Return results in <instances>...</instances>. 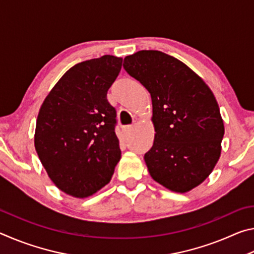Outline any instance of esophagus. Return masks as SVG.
Wrapping results in <instances>:
<instances>
[{
  "mask_svg": "<svg viewBox=\"0 0 254 254\" xmlns=\"http://www.w3.org/2000/svg\"><path fill=\"white\" fill-rule=\"evenodd\" d=\"M132 128H133L132 126H126V127H123V132L126 133V134H128V133L132 131Z\"/></svg>",
  "mask_w": 254,
  "mask_h": 254,
  "instance_id": "34e87169",
  "label": "esophagus"
}]
</instances>
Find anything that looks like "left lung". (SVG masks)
Returning <instances> with one entry per match:
<instances>
[{"label": "left lung", "mask_w": 254, "mask_h": 254, "mask_svg": "<svg viewBox=\"0 0 254 254\" xmlns=\"http://www.w3.org/2000/svg\"><path fill=\"white\" fill-rule=\"evenodd\" d=\"M123 67L151 95L156 135L144 154L149 174L174 191L198 186L216 165L224 135L214 94L190 68L161 51H137Z\"/></svg>", "instance_id": "8db88e82"}]
</instances>
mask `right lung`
I'll use <instances>...</instances> for the list:
<instances>
[{"instance_id": "right-lung-1", "label": "right lung", "mask_w": 254, "mask_h": 254, "mask_svg": "<svg viewBox=\"0 0 254 254\" xmlns=\"http://www.w3.org/2000/svg\"><path fill=\"white\" fill-rule=\"evenodd\" d=\"M121 67L122 58L110 55L77 64L42 103L34 145L50 179L68 195L100 190L121 158L117 110L106 98Z\"/></svg>"}]
</instances>
